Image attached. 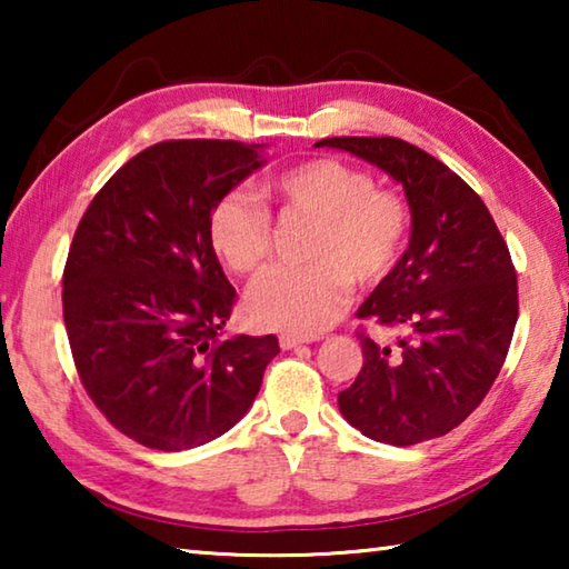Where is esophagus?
<instances>
[{
	"label": "esophagus",
	"mask_w": 569,
	"mask_h": 569,
	"mask_svg": "<svg viewBox=\"0 0 569 569\" xmlns=\"http://www.w3.org/2000/svg\"><path fill=\"white\" fill-rule=\"evenodd\" d=\"M313 339H303V336H293V333H281V339H278V343H281V349H298V346L303 343H311Z\"/></svg>",
	"instance_id": "obj_1"
}]
</instances>
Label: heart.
Masks as SVG:
<instances>
[{
	"label": "heart",
	"instance_id": "b5f03b06",
	"mask_svg": "<svg viewBox=\"0 0 569 569\" xmlns=\"http://www.w3.org/2000/svg\"><path fill=\"white\" fill-rule=\"evenodd\" d=\"M286 213L316 220L306 243L308 266H286L256 281L248 319L263 329L319 333L336 321L349 281L373 286L407 248L411 216L403 198L373 188L369 172L336 158L298 162L268 182ZM208 240L230 271L253 276L271 256V213L253 192L233 190L208 218Z\"/></svg>",
	"mask_w": 569,
	"mask_h": 569
}]
</instances>
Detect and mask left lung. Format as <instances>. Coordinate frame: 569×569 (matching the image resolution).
Instances as JSON below:
<instances>
[{"label":"left lung","mask_w":569,"mask_h":569,"mask_svg":"<svg viewBox=\"0 0 569 569\" xmlns=\"http://www.w3.org/2000/svg\"><path fill=\"white\" fill-rule=\"evenodd\" d=\"M403 188L411 236L399 263L359 306L397 326V346L359 336L363 366L339 393L363 437L411 447L459 427L499 377L517 323V273L481 198L429 152L397 138H326Z\"/></svg>","instance_id":"1"}]
</instances>
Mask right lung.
I'll use <instances>...</instances> for the list:
<instances>
[{
    "label": "right lung",
    "instance_id": "obj_1",
    "mask_svg": "<svg viewBox=\"0 0 569 569\" xmlns=\"http://www.w3.org/2000/svg\"><path fill=\"white\" fill-rule=\"evenodd\" d=\"M266 146L170 140L114 172L74 230L62 278L77 373L114 429L160 451L226 435L261 391L271 336H223L236 301L210 210Z\"/></svg>",
    "mask_w": 569,
    "mask_h": 569
}]
</instances>
